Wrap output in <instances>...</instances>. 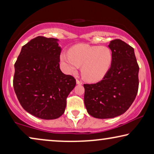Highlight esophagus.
I'll use <instances>...</instances> for the list:
<instances>
[{
	"label": "esophagus",
	"instance_id": "obj_1",
	"mask_svg": "<svg viewBox=\"0 0 154 154\" xmlns=\"http://www.w3.org/2000/svg\"><path fill=\"white\" fill-rule=\"evenodd\" d=\"M76 83L78 84V85H82V84H83V82L79 81V79H76Z\"/></svg>",
	"mask_w": 154,
	"mask_h": 154
}]
</instances>
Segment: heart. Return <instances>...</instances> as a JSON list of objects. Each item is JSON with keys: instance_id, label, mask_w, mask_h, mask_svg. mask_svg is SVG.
<instances>
[{"instance_id": "obj_1", "label": "heart", "mask_w": 154, "mask_h": 154, "mask_svg": "<svg viewBox=\"0 0 154 154\" xmlns=\"http://www.w3.org/2000/svg\"><path fill=\"white\" fill-rule=\"evenodd\" d=\"M112 52L106 46L78 44L69 50V53L62 52L60 61L63 69L68 74H75L81 66V75L89 82L102 80L111 68Z\"/></svg>"}]
</instances>
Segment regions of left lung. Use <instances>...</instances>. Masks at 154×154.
Listing matches in <instances>:
<instances>
[{
  "instance_id": "left-lung-1",
  "label": "left lung",
  "mask_w": 154,
  "mask_h": 154,
  "mask_svg": "<svg viewBox=\"0 0 154 154\" xmlns=\"http://www.w3.org/2000/svg\"><path fill=\"white\" fill-rule=\"evenodd\" d=\"M112 52L111 68L102 81L84 84V103L96 119H112L130 108L138 92L139 66L134 48L120 39L108 45Z\"/></svg>"
}]
</instances>
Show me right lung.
Instances as JSON below:
<instances>
[{
	"label": "right lung",
	"instance_id": "right-lung-1",
	"mask_svg": "<svg viewBox=\"0 0 154 154\" xmlns=\"http://www.w3.org/2000/svg\"><path fill=\"white\" fill-rule=\"evenodd\" d=\"M58 39L38 36L22 48L14 64L13 87L23 109L45 120L64 113L75 79L60 68Z\"/></svg>",
	"mask_w": 154,
	"mask_h": 154
}]
</instances>
